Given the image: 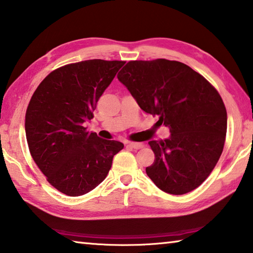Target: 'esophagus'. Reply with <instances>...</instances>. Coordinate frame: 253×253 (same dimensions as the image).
Returning <instances> with one entry per match:
<instances>
[{
  "mask_svg": "<svg viewBox=\"0 0 253 253\" xmlns=\"http://www.w3.org/2000/svg\"><path fill=\"white\" fill-rule=\"evenodd\" d=\"M128 146L129 147H131V148H135V149H139V148H142L144 145L142 144V143H134V142H129L127 144Z\"/></svg>",
  "mask_w": 253,
  "mask_h": 253,
  "instance_id": "34e87169",
  "label": "esophagus"
}]
</instances>
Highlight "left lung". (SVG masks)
<instances>
[{
	"label": "left lung",
	"instance_id": "left-lung-1",
	"mask_svg": "<svg viewBox=\"0 0 253 253\" xmlns=\"http://www.w3.org/2000/svg\"><path fill=\"white\" fill-rule=\"evenodd\" d=\"M117 78L145 113L169 128V138L148 142L155 154L148 177L174 195L199 187L225 142L228 117L216 89L192 68L166 59L129 61Z\"/></svg>",
	"mask_w": 253,
	"mask_h": 253
}]
</instances>
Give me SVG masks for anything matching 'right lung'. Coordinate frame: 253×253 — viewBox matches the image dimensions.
<instances>
[{"label":"right lung","mask_w":253,"mask_h":253,"mask_svg":"<svg viewBox=\"0 0 253 253\" xmlns=\"http://www.w3.org/2000/svg\"><path fill=\"white\" fill-rule=\"evenodd\" d=\"M125 61L93 59L51 72L34 91L25 114L30 153L51 185L69 196L84 195L106 178L124 148L89 132L97 101Z\"/></svg>","instance_id":"1"}]
</instances>
